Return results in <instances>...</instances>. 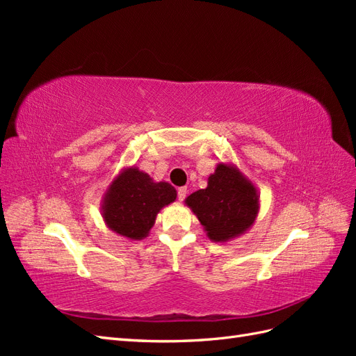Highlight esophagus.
<instances>
[{
	"label": "esophagus",
	"mask_w": 356,
	"mask_h": 356,
	"mask_svg": "<svg viewBox=\"0 0 356 356\" xmlns=\"http://www.w3.org/2000/svg\"><path fill=\"white\" fill-rule=\"evenodd\" d=\"M187 196V187H179L178 188V200L182 202Z\"/></svg>",
	"instance_id": "obj_1"
}]
</instances>
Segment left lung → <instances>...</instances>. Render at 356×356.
<instances>
[{"instance_id":"1","label":"left lung","mask_w":356,"mask_h":356,"mask_svg":"<svg viewBox=\"0 0 356 356\" xmlns=\"http://www.w3.org/2000/svg\"><path fill=\"white\" fill-rule=\"evenodd\" d=\"M212 242H229L252 227L260 212V195L254 182L233 163L220 161L208 187L184 200Z\"/></svg>"}]
</instances>
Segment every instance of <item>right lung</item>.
<instances>
[{"label":"right lung","instance_id":"obj_1","mask_svg":"<svg viewBox=\"0 0 356 356\" xmlns=\"http://www.w3.org/2000/svg\"><path fill=\"white\" fill-rule=\"evenodd\" d=\"M177 199V190L166 181H154L136 166L123 168L110 182L101 202L106 227L129 241L149 234L157 213Z\"/></svg>","mask_w":356,"mask_h":356}]
</instances>
